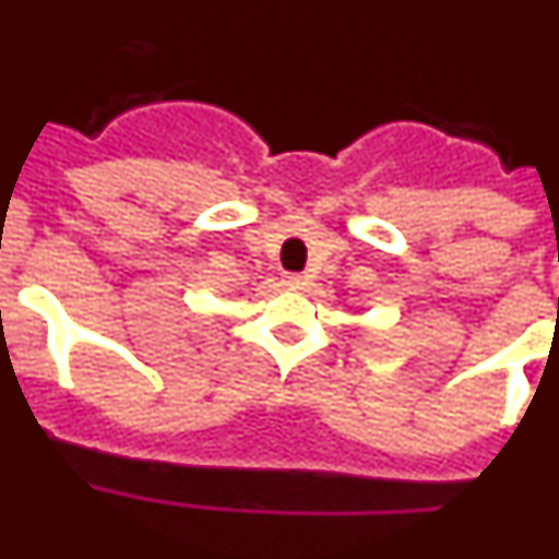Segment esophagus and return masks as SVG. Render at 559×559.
<instances>
[{"label":"esophagus","instance_id":"1","mask_svg":"<svg viewBox=\"0 0 559 559\" xmlns=\"http://www.w3.org/2000/svg\"><path fill=\"white\" fill-rule=\"evenodd\" d=\"M285 285H290V288H302V285H308V276L288 274V276H285Z\"/></svg>","mask_w":559,"mask_h":559}]
</instances>
